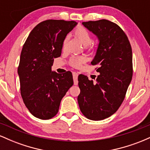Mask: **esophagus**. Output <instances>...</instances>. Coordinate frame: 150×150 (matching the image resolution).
<instances>
[{
    "instance_id": "1",
    "label": "esophagus",
    "mask_w": 150,
    "mask_h": 150,
    "mask_svg": "<svg viewBox=\"0 0 150 150\" xmlns=\"http://www.w3.org/2000/svg\"><path fill=\"white\" fill-rule=\"evenodd\" d=\"M73 80H74V85H77L78 84V81H77V77H78V74L76 73H73Z\"/></svg>"
}]
</instances>
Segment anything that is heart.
Here are the masks:
<instances>
[{
  "label": "heart",
  "mask_w": 150,
  "mask_h": 150,
  "mask_svg": "<svg viewBox=\"0 0 150 150\" xmlns=\"http://www.w3.org/2000/svg\"><path fill=\"white\" fill-rule=\"evenodd\" d=\"M74 34H75V36L76 37L77 39L79 40V42L82 45L89 46L92 43V36L88 32V30L85 27H78L75 30ZM67 40H68V37H65L64 41H63V46L66 44ZM86 60H87V58L85 56H73L70 58V64L73 67H75V68H78Z\"/></svg>",
  "instance_id": "obj_1"
}]
</instances>
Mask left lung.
<instances>
[{
    "mask_svg": "<svg viewBox=\"0 0 150 150\" xmlns=\"http://www.w3.org/2000/svg\"><path fill=\"white\" fill-rule=\"evenodd\" d=\"M99 40L92 65H99L96 82L80 74L77 97L81 112L88 119L104 120L121 105L132 76V49L118 25L107 20L82 22Z\"/></svg>",
    "mask_w": 150,
    "mask_h": 150,
    "instance_id": "obj_1",
    "label": "left lung"
}]
</instances>
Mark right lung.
Masks as SVG:
<instances>
[{"instance_id":"right-lung-1","label":"right lung","mask_w":150,"mask_h":150,"mask_svg":"<svg viewBox=\"0 0 150 150\" xmlns=\"http://www.w3.org/2000/svg\"><path fill=\"white\" fill-rule=\"evenodd\" d=\"M75 21L48 20L31 31L20 54L18 73L26 107L36 118L48 120L58 112L61 99L73 85L70 71H52L54 58L60 57L67 34Z\"/></svg>"}]
</instances>
